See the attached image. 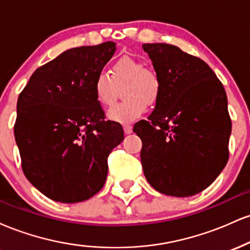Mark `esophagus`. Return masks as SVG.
I'll return each mask as SVG.
<instances>
[{
  "instance_id": "34e87169",
  "label": "esophagus",
  "mask_w": 250,
  "mask_h": 250,
  "mask_svg": "<svg viewBox=\"0 0 250 250\" xmlns=\"http://www.w3.org/2000/svg\"><path fill=\"white\" fill-rule=\"evenodd\" d=\"M123 130H125V134H130L133 131V127L130 125H128V123H125V125H123Z\"/></svg>"
}]
</instances>
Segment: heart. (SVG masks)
I'll return each mask as SVG.
<instances>
[{
  "label": "heart",
  "instance_id": "obj_1",
  "mask_svg": "<svg viewBox=\"0 0 250 250\" xmlns=\"http://www.w3.org/2000/svg\"><path fill=\"white\" fill-rule=\"evenodd\" d=\"M123 89V99L108 111V117L115 122H131L140 117L159 99L161 80L153 68L145 67V63L133 57L125 56L111 65L108 73L97 74L93 83L96 101L102 107H111L116 101L117 88Z\"/></svg>",
  "mask_w": 250,
  "mask_h": 250
}]
</instances>
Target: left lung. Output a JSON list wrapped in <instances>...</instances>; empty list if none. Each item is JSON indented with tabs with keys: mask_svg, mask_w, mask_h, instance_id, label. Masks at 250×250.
Instances as JSON below:
<instances>
[{
	"mask_svg": "<svg viewBox=\"0 0 250 250\" xmlns=\"http://www.w3.org/2000/svg\"><path fill=\"white\" fill-rule=\"evenodd\" d=\"M142 47L161 80L153 113L134 125L142 141L143 173L160 193L193 196L228 162L231 120L226 90L207 63L176 45Z\"/></svg>",
	"mask_w": 250,
	"mask_h": 250,
	"instance_id": "8db88e82",
	"label": "left lung"
}]
</instances>
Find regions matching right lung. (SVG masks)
<instances>
[{
	"instance_id": "1",
	"label": "right lung",
	"mask_w": 250,
	"mask_h": 250,
	"mask_svg": "<svg viewBox=\"0 0 250 250\" xmlns=\"http://www.w3.org/2000/svg\"><path fill=\"white\" fill-rule=\"evenodd\" d=\"M115 43L65 50L37 68L17 100L14 134L22 170L43 195L62 203L101 190L108 156L125 139L119 122L105 121L93 83Z\"/></svg>"
}]
</instances>
